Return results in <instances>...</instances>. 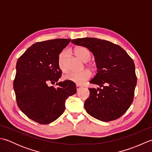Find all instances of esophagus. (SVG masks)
<instances>
[{"mask_svg":"<svg viewBox=\"0 0 152 152\" xmlns=\"http://www.w3.org/2000/svg\"><path fill=\"white\" fill-rule=\"evenodd\" d=\"M81 88H82L81 86H78V85H76V89H77V91H78V90L80 89Z\"/></svg>","mask_w":152,"mask_h":152,"instance_id":"34e87169","label":"esophagus"}]
</instances>
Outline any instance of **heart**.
Segmentation results:
<instances>
[{"label": "heart", "mask_w": 152, "mask_h": 152, "mask_svg": "<svg viewBox=\"0 0 152 152\" xmlns=\"http://www.w3.org/2000/svg\"><path fill=\"white\" fill-rule=\"evenodd\" d=\"M75 54L79 59L82 61L83 62L87 63L91 59V51L88 48L84 46H79L77 47L75 50ZM68 56V53L66 51H63L61 52L58 57L57 63L59 68L62 72H66L67 69L66 66V59ZM89 69L91 70L95 69V65L94 64L89 63L87 64ZM91 76V74L88 70H85L81 71L79 72H70L66 74L64 76V79L66 80H69L70 82L75 83L76 84L82 85L83 83L88 80Z\"/></svg>", "instance_id": "obj_1"}]
</instances>
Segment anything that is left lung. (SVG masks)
<instances>
[{
	"mask_svg": "<svg viewBox=\"0 0 152 152\" xmlns=\"http://www.w3.org/2000/svg\"><path fill=\"white\" fill-rule=\"evenodd\" d=\"M71 42L91 51L97 67V73L89 82L100 88H89L86 112L102 121L120 118L133 101L137 82L133 60L121 47L105 40L83 38Z\"/></svg>",
	"mask_w": 152,
	"mask_h": 152,
	"instance_id": "left-lung-1",
	"label": "left lung"
}]
</instances>
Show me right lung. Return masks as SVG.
I'll return each instance as SVG.
<instances>
[{
	"instance_id": "1",
	"label": "right lung",
	"mask_w": 152,
	"mask_h": 152,
	"mask_svg": "<svg viewBox=\"0 0 152 152\" xmlns=\"http://www.w3.org/2000/svg\"><path fill=\"white\" fill-rule=\"evenodd\" d=\"M70 42L57 38L35 43L16 63L14 89L18 106L28 118L40 124L56 120L64 111L66 100L76 93L74 82L57 83L62 74L58 57ZM55 83L57 88L49 86Z\"/></svg>"
}]
</instances>
